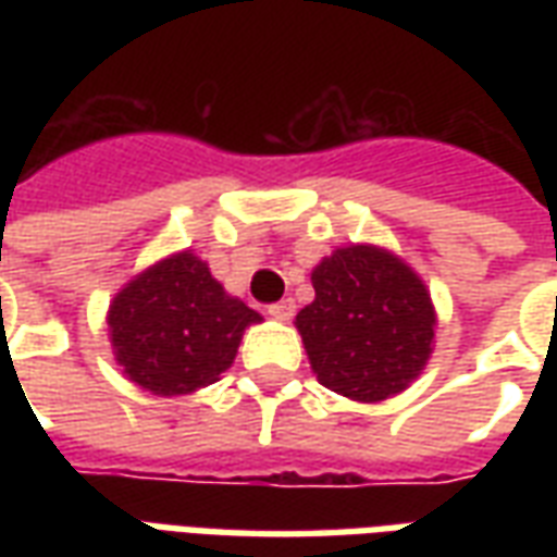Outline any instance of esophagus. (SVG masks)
Here are the masks:
<instances>
[{"mask_svg": "<svg viewBox=\"0 0 557 557\" xmlns=\"http://www.w3.org/2000/svg\"><path fill=\"white\" fill-rule=\"evenodd\" d=\"M268 315H274V319H280V322H286V319L295 315V301H292V298H283V301L277 304H268Z\"/></svg>", "mask_w": 557, "mask_h": 557, "instance_id": "esophagus-1", "label": "esophagus"}]
</instances>
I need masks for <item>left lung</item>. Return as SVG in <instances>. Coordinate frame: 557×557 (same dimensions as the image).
I'll return each instance as SVG.
<instances>
[{"label":"left lung","instance_id":"1","mask_svg":"<svg viewBox=\"0 0 557 557\" xmlns=\"http://www.w3.org/2000/svg\"><path fill=\"white\" fill-rule=\"evenodd\" d=\"M315 301L295 315L315 379L334 394L379 403L423 370L435 337L430 292L403 259L343 247L313 271Z\"/></svg>","mask_w":557,"mask_h":557}]
</instances>
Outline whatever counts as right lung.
I'll use <instances>...</instances> for the list:
<instances>
[{"instance_id":"right-lung-1","label":"right lung","mask_w":557,"mask_h":557,"mask_svg":"<svg viewBox=\"0 0 557 557\" xmlns=\"http://www.w3.org/2000/svg\"><path fill=\"white\" fill-rule=\"evenodd\" d=\"M107 322L127 379L158 397H178L218 382L259 313L226 295L194 253H175L131 280Z\"/></svg>"}]
</instances>
